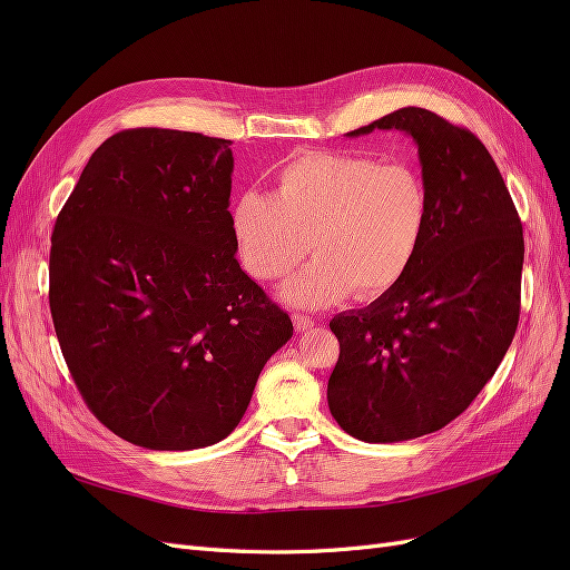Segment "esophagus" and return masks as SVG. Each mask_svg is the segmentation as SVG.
<instances>
[{
  "instance_id": "esophagus-1",
  "label": "esophagus",
  "mask_w": 570,
  "mask_h": 570,
  "mask_svg": "<svg viewBox=\"0 0 570 570\" xmlns=\"http://www.w3.org/2000/svg\"><path fill=\"white\" fill-rule=\"evenodd\" d=\"M292 321H295V327H297L299 333L312 331V327H314V321L308 318V316H304V314H295V316H292Z\"/></svg>"
}]
</instances>
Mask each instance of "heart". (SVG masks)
<instances>
[{
	"label": "heart",
	"mask_w": 570,
	"mask_h": 570,
	"mask_svg": "<svg viewBox=\"0 0 570 570\" xmlns=\"http://www.w3.org/2000/svg\"><path fill=\"white\" fill-rule=\"evenodd\" d=\"M430 220L419 170L358 154L304 151L273 174V193L247 189L233 204L239 262L256 281H278L308 254L314 262L283 285L295 306L350 295L381 297L416 262Z\"/></svg>",
	"instance_id": "obj_1"
}]
</instances>
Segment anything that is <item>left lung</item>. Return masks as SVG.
<instances>
[{"instance_id": "8db88e82", "label": "left lung", "mask_w": 570, "mask_h": 570, "mask_svg": "<svg viewBox=\"0 0 570 570\" xmlns=\"http://www.w3.org/2000/svg\"><path fill=\"white\" fill-rule=\"evenodd\" d=\"M375 128L416 142L430 220L404 278L331 321L340 356L327 406L361 442H404L454 421L502 364L525 247L504 178L471 130L404 107L347 137Z\"/></svg>"}]
</instances>
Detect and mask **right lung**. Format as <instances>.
<instances>
[{
	"instance_id": "obj_1",
	"label": "right lung",
	"mask_w": 570,
	"mask_h": 570,
	"mask_svg": "<svg viewBox=\"0 0 570 570\" xmlns=\"http://www.w3.org/2000/svg\"><path fill=\"white\" fill-rule=\"evenodd\" d=\"M230 140L135 128L82 168L55 223L49 308L85 404L145 450L228 438L292 321L239 268Z\"/></svg>"
}]
</instances>
